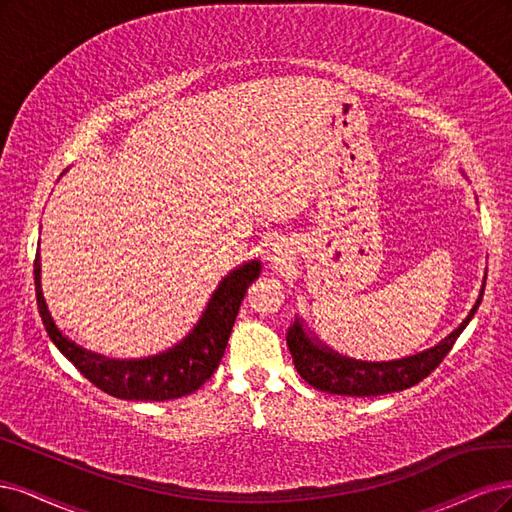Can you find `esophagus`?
<instances>
[{"label": "esophagus", "instance_id": "esophagus-1", "mask_svg": "<svg viewBox=\"0 0 512 512\" xmlns=\"http://www.w3.org/2000/svg\"><path fill=\"white\" fill-rule=\"evenodd\" d=\"M285 257H287V244H283L280 240H276L274 244H272V249H270V261H274V263H278V261H285Z\"/></svg>", "mask_w": 512, "mask_h": 512}]
</instances>
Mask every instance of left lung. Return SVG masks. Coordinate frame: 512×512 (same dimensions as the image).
Returning <instances> with one entry per match:
<instances>
[{
    "instance_id": "left-lung-1",
    "label": "left lung",
    "mask_w": 512,
    "mask_h": 512,
    "mask_svg": "<svg viewBox=\"0 0 512 512\" xmlns=\"http://www.w3.org/2000/svg\"><path fill=\"white\" fill-rule=\"evenodd\" d=\"M483 291L485 283L481 295H478V300L472 306L470 315L464 319V323L453 329L442 342L432 346V349L393 361H374V364L372 361H359L334 353L329 346L308 338L302 321L295 319V323L287 332V346L291 351L295 370L300 372V376L310 387L336 395L370 398V395H383L408 389L423 381L425 376H430L440 366V361L447 357L459 334L464 332L466 325L474 317L476 308L481 306Z\"/></svg>"
}]
</instances>
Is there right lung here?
Wrapping results in <instances>:
<instances>
[{"label": "right lung", "mask_w": 512, "mask_h": 512, "mask_svg": "<svg viewBox=\"0 0 512 512\" xmlns=\"http://www.w3.org/2000/svg\"><path fill=\"white\" fill-rule=\"evenodd\" d=\"M261 263L249 261L229 272L212 293L200 321L185 340H180L166 353L144 359H110L82 349L70 338H65L55 325L44 302L40 285V249L34 261L36 298L42 323L57 349L68 357L76 370L91 381L97 389L121 400L163 402L183 398L200 389L212 372L219 368L225 346L232 334L240 304L249 285L259 276Z\"/></svg>", "instance_id": "right-lung-1"}]
</instances>
